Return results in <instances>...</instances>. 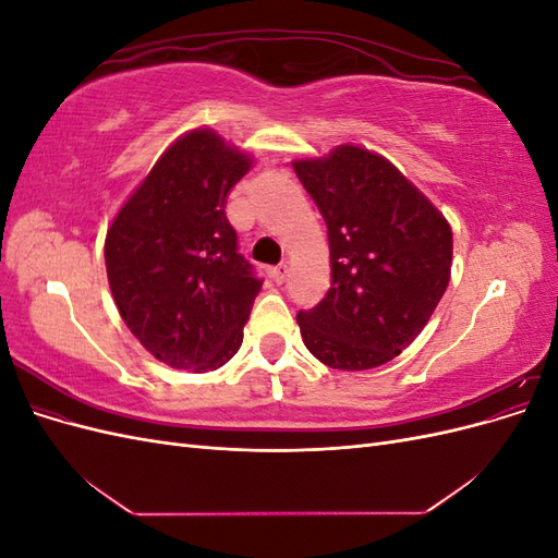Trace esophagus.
<instances>
[{
    "label": "esophagus",
    "instance_id": "1",
    "mask_svg": "<svg viewBox=\"0 0 558 558\" xmlns=\"http://www.w3.org/2000/svg\"><path fill=\"white\" fill-rule=\"evenodd\" d=\"M272 277L277 283L286 281V277H289V263H279L275 269H272Z\"/></svg>",
    "mask_w": 558,
    "mask_h": 558
}]
</instances>
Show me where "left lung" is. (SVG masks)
<instances>
[{"instance_id": "obj_1", "label": "left lung", "mask_w": 558, "mask_h": 558, "mask_svg": "<svg viewBox=\"0 0 558 558\" xmlns=\"http://www.w3.org/2000/svg\"><path fill=\"white\" fill-rule=\"evenodd\" d=\"M293 167L328 226L332 277L326 298L298 312L302 342L332 369L379 367L416 340L445 295L451 228L375 150L342 144Z\"/></svg>"}]
</instances>
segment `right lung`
Wrapping results in <instances>:
<instances>
[{"mask_svg":"<svg viewBox=\"0 0 558 558\" xmlns=\"http://www.w3.org/2000/svg\"><path fill=\"white\" fill-rule=\"evenodd\" d=\"M251 156L197 128L179 137L107 230L116 307L142 347L177 369L209 373L242 347L263 281L238 253L226 216Z\"/></svg>","mask_w":558,"mask_h":558,"instance_id":"1","label":"right lung"}]
</instances>
